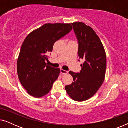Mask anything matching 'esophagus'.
Masks as SVG:
<instances>
[{"mask_svg":"<svg viewBox=\"0 0 128 128\" xmlns=\"http://www.w3.org/2000/svg\"><path fill=\"white\" fill-rule=\"evenodd\" d=\"M60 73H62V74H68V72L66 71V70H64V69H61L60 70Z\"/></svg>","mask_w":128,"mask_h":128,"instance_id":"1","label":"esophagus"}]
</instances>
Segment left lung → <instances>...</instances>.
<instances>
[{"label": "left lung", "instance_id": "8db88e82", "mask_svg": "<svg viewBox=\"0 0 128 128\" xmlns=\"http://www.w3.org/2000/svg\"><path fill=\"white\" fill-rule=\"evenodd\" d=\"M78 42V56L84 62L80 73L70 71L73 82L65 90L73 100L84 101L92 98L102 84L106 76V54L100 39L93 29L82 22H73Z\"/></svg>", "mask_w": 128, "mask_h": 128}]
</instances>
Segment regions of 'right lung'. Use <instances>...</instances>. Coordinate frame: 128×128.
Listing matches in <instances>:
<instances>
[{
  "label": "right lung",
  "mask_w": 128,
  "mask_h": 128,
  "mask_svg": "<svg viewBox=\"0 0 128 128\" xmlns=\"http://www.w3.org/2000/svg\"><path fill=\"white\" fill-rule=\"evenodd\" d=\"M72 30L71 24H45L28 35L17 59V74L28 94L40 98L51 90L60 73L45 62L54 43Z\"/></svg>",
  "instance_id": "1"
}]
</instances>
